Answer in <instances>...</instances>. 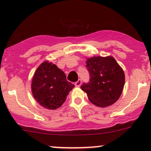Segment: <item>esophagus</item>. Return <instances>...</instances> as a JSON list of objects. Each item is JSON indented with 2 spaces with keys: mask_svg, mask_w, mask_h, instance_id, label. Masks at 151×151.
Masks as SVG:
<instances>
[{
  "mask_svg": "<svg viewBox=\"0 0 151 151\" xmlns=\"http://www.w3.org/2000/svg\"><path fill=\"white\" fill-rule=\"evenodd\" d=\"M75 86H77V87H79V86H81V79H79V80H78L77 81H76L75 82Z\"/></svg>",
  "mask_w": 151,
  "mask_h": 151,
  "instance_id": "obj_1",
  "label": "esophagus"
}]
</instances>
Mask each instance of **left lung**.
I'll list each match as a JSON object with an SVG mask.
<instances>
[{"label":"left lung","instance_id":"8db88e82","mask_svg":"<svg viewBox=\"0 0 151 151\" xmlns=\"http://www.w3.org/2000/svg\"><path fill=\"white\" fill-rule=\"evenodd\" d=\"M86 67L90 81L83 84L89 101L99 107H107L119 99L125 84V74L113 57H93L86 59Z\"/></svg>","mask_w":151,"mask_h":151}]
</instances>
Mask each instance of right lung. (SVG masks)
<instances>
[{
  "label": "right lung",
  "mask_w": 151,
  "mask_h": 151,
  "mask_svg": "<svg viewBox=\"0 0 151 151\" xmlns=\"http://www.w3.org/2000/svg\"><path fill=\"white\" fill-rule=\"evenodd\" d=\"M74 85L55 64L45 61L35 72L31 89L35 99L44 108L55 110L63 104Z\"/></svg>",
  "instance_id": "1"
}]
</instances>
